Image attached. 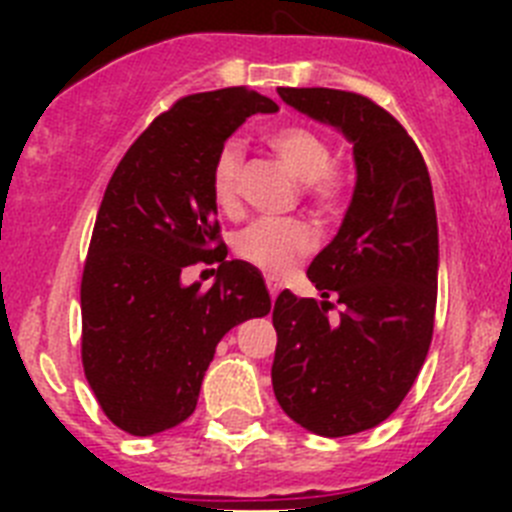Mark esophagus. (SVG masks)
I'll return each instance as SVG.
<instances>
[{"mask_svg": "<svg viewBox=\"0 0 512 512\" xmlns=\"http://www.w3.org/2000/svg\"><path fill=\"white\" fill-rule=\"evenodd\" d=\"M266 289H269L271 300H277V295H279V282H277V279H266Z\"/></svg>", "mask_w": 512, "mask_h": 512, "instance_id": "esophagus-1", "label": "esophagus"}]
</instances>
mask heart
Returning <instances> with one entry per match:
<instances>
[{
	"label": "heart",
	"mask_w": 512,
	"mask_h": 512,
	"mask_svg": "<svg viewBox=\"0 0 512 512\" xmlns=\"http://www.w3.org/2000/svg\"><path fill=\"white\" fill-rule=\"evenodd\" d=\"M266 143L284 161L292 174L305 182V202L310 212L318 220L328 223L338 217L346 205L351 176L348 169L338 161H333V148L328 138L318 130L300 125V122H284L277 128H269L264 133ZM243 166V148L228 140L215 156L212 164L210 187L217 207L233 210L238 202V174ZM315 246V235L310 225L302 220H256L248 225L238 241L235 251L248 264L259 266L266 274H284L297 261H302Z\"/></svg>",
	"instance_id": "obj_1"
}]
</instances>
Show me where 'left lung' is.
Masks as SVG:
<instances>
[{"label": "left lung", "instance_id": "8db88e82", "mask_svg": "<svg viewBox=\"0 0 512 512\" xmlns=\"http://www.w3.org/2000/svg\"><path fill=\"white\" fill-rule=\"evenodd\" d=\"M295 110L354 143L356 189L338 235L307 269L325 300L274 302L271 384L289 418L341 438L390 418L413 387L433 338L438 223L415 140L374 99L341 89H279ZM339 297L338 319L327 297Z\"/></svg>", "mask_w": 512, "mask_h": 512}]
</instances>
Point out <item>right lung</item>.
<instances>
[{"label":"right lung","instance_id":"1","mask_svg":"<svg viewBox=\"0 0 512 512\" xmlns=\"http://www.w3.org/2000/svg\"><path fill=\"white\" fill-rule=\"evenodd\" d=\"M277 110L246 87L176 99L104 189L81 274V364L102 413L130 436L184 423L220 338L271 310L259 271L225 259L210 176L246 117ZM194 263L218 264L210 290L181 284Z\"/></svg>","mask_w":512,"mask_h":512}]
</instances>
